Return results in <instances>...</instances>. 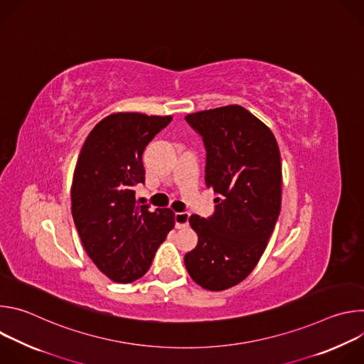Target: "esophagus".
Instances as JSON below:
<instances>
[{
  "instance_id": "obj_1",
  "label": "esophagus",
  "mask_w": 364,
  "mask_h": 364,
  "mask_svg": "<svg viewBox=\"0 0 364 364\" xmlns=\"http://www.w3.org/2000/svg\"><path fill=\"white\" fill-rule=\"evenodd\" d=\"M188 218L190 215L186 213V212H181V213H176L174 216V220H176V228L177 229H181V228H186L188 225Z\"/></svg>"
}]
</instances>
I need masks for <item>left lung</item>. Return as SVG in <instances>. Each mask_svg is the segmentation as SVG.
<instances>
[{"mask_svg":"<svg viewBox=\"0 0 364 364\" xmlns=\"http://www.w3.org/2000/svg\"><path fill=\"white\" fill-rule=\"evenodd\" d=\"M186 121L203 138L205 186L219 197L210 218L190 216L198 242L184 265L201 288L223 291L253 271L275 229L281 154L272 131L239 105L190 114Z\"/></svg>","mask_w":364,"mask_h":364,"instance_id":"left-lung-1","label":"left lung"}]
</instances>
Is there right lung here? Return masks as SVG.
I'll return each mask as SVG.
<instances>
[{
  "instance_id": "add662e5",
  "label": "right lung",
  "mask_w": 364,
  "mask_h": 364,
  "mask_svg": "<svg viewBox=\"0 0 364 364\" xmlns=\"http://www.w3.org/2000/svg\"><path fill=\"white\" fill-rule=\"evenodd\" d=\"M171 117L118 112L87 135L72 183V216L82 245L109 279L129 284L151 267L174 228V212L139 204L134 187L145 183L142 154Z\"/></svg>"
}]
</instances>
